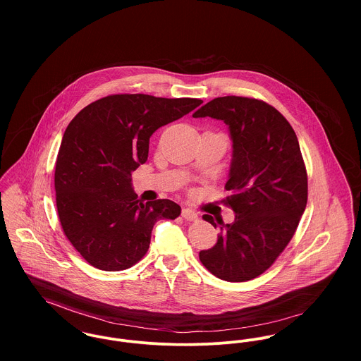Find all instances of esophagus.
Returning a JSON list of instances; mask_svg holds the SVG:
<instances>
[{"mask_svg":"<svg viewBox=\"0 0 361 361\" xmlns=\"http://www.w3.org/2000/svg\"><path fill=\"white\" fill-rule=\"evenodd\" d=\"M182 216L186 219V221H197V218H199V215H197V212L196 211H193V209H190V208H183L182 209Z\"/></svg>","mask_w":361,"mask_h":361,"instance_id":"34e87169","label":"esophagus"}]
</instances>
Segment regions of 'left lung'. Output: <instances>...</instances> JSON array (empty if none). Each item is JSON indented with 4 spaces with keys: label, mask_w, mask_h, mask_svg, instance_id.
<instances>
[{
    "label": "left lung",
    "mask_w": 361,
    "mask_h": 361,
    "mask_svg": "<svg viewBox=\"0 0 361 361\" xmlns=\"http://www.w3.org/2000/svg\"><path fill=\"white\" fill-rule=\"evenodd\" d=\"M228 125L232 161L225 189L232 224L221 219L214 247L199 253L207 269L228 282L267 271L293 238L307 204V172L298 136L285 116L256 99L226 96L193 114ZM216 228L211 215L203 216Z\"/></svg>",
    "instance_id": "obj_1"
}]
</instances>
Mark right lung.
<instances>
[{
	"label": "right lung",
	"instance_id": "add662e5",
	"mask_svg": "<svg viewBox=\"0 0 361 361\" xmlns=\"http://www.w3.org/2000/svg\"><path fill=\"white\" fill-rule=\"evenodd\" d=\"M202 103L114 94L71 121L55 164L56 209L65 236L90 265L130 268L147 253L155 222L179 216L180 207L172 200L137 199L130 176L147 161L155 130Z\"/></svg>",
	"mask_w": 361,
	"mask_h": 361
}]
</instances>
